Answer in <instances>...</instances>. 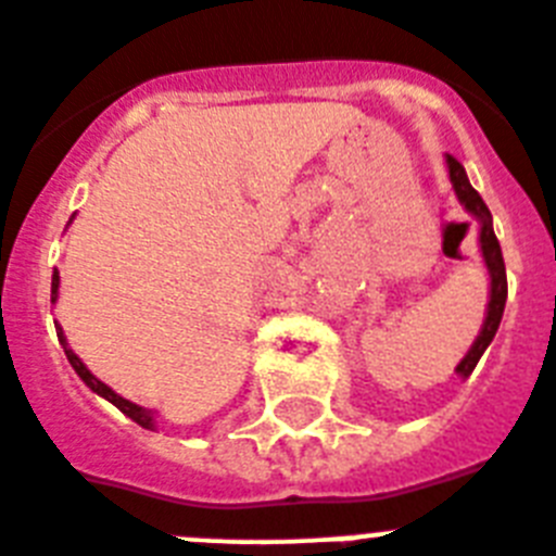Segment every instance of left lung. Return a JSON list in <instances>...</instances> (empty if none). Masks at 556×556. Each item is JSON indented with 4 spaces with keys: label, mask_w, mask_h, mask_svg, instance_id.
Returning a JSON list of instances; mask_svg holds the SVG:
<instances>
[{
    "label": "left lung",
    "mask_w": 556,
    "mask_h": 556,
    "mask_svg": "<svg viewBox=\"0 0 556 556\" xmlns=\"http://www.w3.org/2000/svg\"><path fill=\"white\" fill-rule=\"evenodd\" d=\"M447 170H450V182L455 188V197L467 207L472 216L481 225V253L483 261H486V269H490V306H486V320L481 326V334L476 337V343L472 349L467 351V357L462 363L455 365V374H462V377H469V374L476 371L478 359L486 351V345L492 343V337H495L497 326H501V317H504V306H506V267H504V253H501V244H497V236L492 230V213L490 207L483 205L481 193L469 185L467 170L464 165L455 160L453 154H447Z\"/></svg>",
    "instance_id": "1"
}]
</instances>
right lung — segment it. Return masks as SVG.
I'll return each mask as SVG.
<instances>
[{
    "mask_svg": "<svg viewBox=\"0 0 556 556\" xmlns=\"http://www.w3.org/2000/svg\"><path fill=\"white\" fill-rule=\"evenodd\" d=\"M59 283H61L59 273H52V303H55V298H59ZM55 331H59V340H61V345H64L66 359H70V365H73V368H75V374H78V377L84 379V382H87V388H92V391L98 393V396H103V400L112 402V405H115L117 410H123V414L129 416L131 421H137V425L146 427V430H154V414H151V410H146V407L135 405V402L123 400V396H117V393L112 391V388L103 386L101 379L94 377V374L89 371L87 365L80 363L78 354H75V351L70 349V345H66V337H64V331H61L59 324H55Z\"/></svg>",
    "mask_w": 556,
    "mask_h": 556,
    "instance_id": "1",
    "label": "right lung"
}]
</instances>
